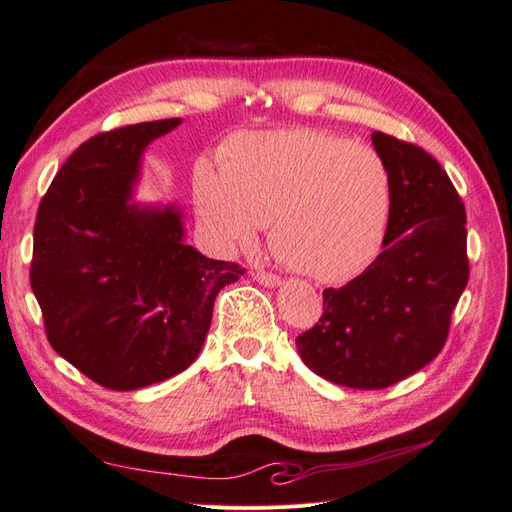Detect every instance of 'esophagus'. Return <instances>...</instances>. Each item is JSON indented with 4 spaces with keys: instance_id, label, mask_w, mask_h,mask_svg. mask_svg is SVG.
<instances>
[{
    "instance_id": "1",
    "label": "esophagus",
    "mask_w": 512,
    "mask_h": 512,
    "mask_svg": "<svg viewBox=\"0 0 512 512\" xmlns=\"http://www.w3.org/2000/svg\"><path fill=\"white\" fill-rule=\"evenodd\" d=\"M252 277H254V280H256L258 284L267 286V288H275V286H280V284H282L280 277L273 275V273H267V271H254V273H252Z\"/></svg>"
}]
</instances>
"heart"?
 I'll list each match as a JSON object with an SVG mask.
<instances>
[{
    "instance_id": "heart-1",
    "label": "heart",
    "mask_w": 512,
    "mask_h": 512,
    "mask_svg": "<svg viewBox=\"0 0 512 512\" xmlns=\"http://www.w3.org/2000/svg\"><path fill=\"white\" fill-rule=\"evenodd\" d=\"M196 205L220 245L252 243L269 222L277 258L314 280L342 282L382 252L395 183L374 147L290 128L235 138L220 168L196 173Z\"/></svg>"
}]
</instances>
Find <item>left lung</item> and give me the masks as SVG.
<instances>
[{"label": "left lung", "instance_id": "left-lung-1", "mask_svg": "<svg viewBox=\"0 0 512 512\" xmlns=\"http://www.w3.org/2000/svg\"><path fill=\"white\" fill-rule=\"evenodd\" d=\"M395 207L384 252L342 288L322 292L324 314L297 337L303 363L339 386L386 389L431 363L470 277L466 207L438 160L384 132Z\"/></svg>", "mask_w": 512, "mask_h": 512}]
</instances>
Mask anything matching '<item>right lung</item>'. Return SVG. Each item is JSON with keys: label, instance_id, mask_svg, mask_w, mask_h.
<instances>
[{"label": "right lung", "instance_id": "1", "mask_svg": "<svg viewBox=\"0 0 512 512\" xmlns=\"http://www.w3.org/2000/svg\"><path fill=\"white\" fill-rule=\"evenodd\" d=\"M175 119L102 132L76 149L40 200L29 282L53 350L111 391L188 369L237 262L185 243L175 205L132 203L141 156Z\"/></svg>", "mask_w": 512, "mask_h": 512}]
</instances>
